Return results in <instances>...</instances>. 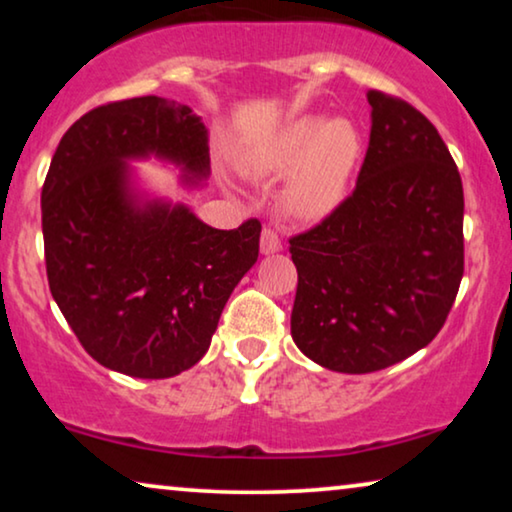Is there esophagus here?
<instances>
[{
    "mask_svg": "<svg viewBox=\"0 0 512 512\" xmlns=\"http://www.w3.org/2000/svg\"><path fill=\"white\" fill-rule=\"evenodd\" d=\"M277 251H282V240H279L277 230L263 228V233H261V254H277Z\"/></svg>",
    "mask_w": 512,
    "mask_h": 512,
    "instance_id": "esophagus-1",
    "label": "esophagus"
}]
</instances>
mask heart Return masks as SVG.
Returning a JSON list of instances; mask_svg holds the SVG:
<instances>
[{
	"label": "heart",
	"instance_id": "obj_1",
	"mask_svg": "<svg viewBox=\"0 0 512 512\" xmlns=\"http://www.w3.org/2000/svg\"><path fill=\"white\" fill-rule=\"evenodd\" d=\"M361 158V135L347 118L321 123L303 116L247 160L256 174L291 170L282 191L284 212L298 221H319L345 198L349 179Z\"/></svg>",
	"mask_w": 512,
	"mask_h": 512
}]
</instances>
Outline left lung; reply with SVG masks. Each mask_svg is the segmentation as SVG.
I'll list each match as a JSON object with an SVG mask.
<instances>
[{"mask_svg":"<svg viewBox=\"0 0 512 512\" xmlns=\"http://www.w3.org/2000/svg\"><path fill=\"white\" fill-rule=\"evenodd\" d=\"M356 188L293 235L291 335L319 366L361 375L429 345L464 277V188L443 137L401 97L368 90Z\"/></svg>","mask_w":512,"mask_h":512,"instance_id":"left-lung-1","label":"left lung"}]
</instances>
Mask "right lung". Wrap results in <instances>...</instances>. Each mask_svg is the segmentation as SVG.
<instances>
[{
	"label": "right lung",
	"mask_w": 512,
	"mask_h": 512,
	"mask_svg": "<svg viewBox=\"0 0 512 512\" xmlns=\"http://www.w3.org/2000/svg\"><path fill=\"white\" fill-rule=\"evenodd\" d=\"M146 156L205 179V123L156 95L83 114L53 153L41 230L48 286L83 349L116 373L163 380L205 356L230 293L256 263L261 221L219 230L184 205L142 202L128 160Z\"/></svg>",
	"instance_id": "obj_1"
}]
</instances>
